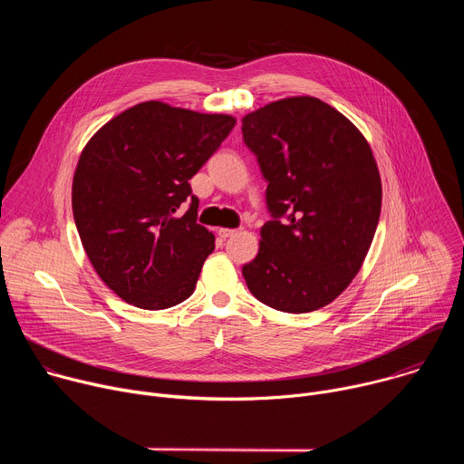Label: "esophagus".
<instances>
[{
    "instance_id": "34e87169",
    "label": "esophagus",
    "mask_w": 464,
    "mask_h": 464,
    "mask_svg": "<svg viewBox=\"0 0 464 464\" xmlns=\"http://www.w3.org/2000/svg\"><path fill=\"white\" fill-rule=\"evenodd\" d=\"M238 233V229H227V227H220L218 229V235H220V238H229V237H233V235H237Z\"/></svg>"
}]
</instances>
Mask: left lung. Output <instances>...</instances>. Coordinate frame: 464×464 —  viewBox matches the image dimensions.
<instances>
[{
    "label": "left lung",
    "mask_w": 464,
    "mask_h": 464,
    "mask_svg": "<svg viewBox=\"0 0 464 464\" xmlns=\"http://www.w3.org/2000/svg\"><path fill=\"white\" fill-rule=\"evenodd\" d=\"M242 136L268 181L274 220L242 268L264 304L304 314L333 303L371 247L382 181L362 131L315 97H288L242 119Z\"/></svg>",
    "instance_id": "1"
}]
</instances>
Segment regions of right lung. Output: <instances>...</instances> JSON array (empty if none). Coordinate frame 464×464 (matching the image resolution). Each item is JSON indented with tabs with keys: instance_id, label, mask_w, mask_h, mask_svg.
<instances>
[{
	"instance_id": "obj_1",
	"label": "right lung",
	"mask_w": 464,
	"mask_h": 464,
	"mask_svg": "<svg viewBox=\"0 0 464 464\" xmlns=\"http://www.w3.org/2000/svg\"><path fill=\"white\" fill-rule=\"evenodd\" d=\"M235 124L231 115L147 101L108 121L84 147L73 217L92 266L122 301L163 310L194 292L215 235L196 224L188 179ZM185 201L191 206L179 218Z\"/></svg>"
}]
</instances>
